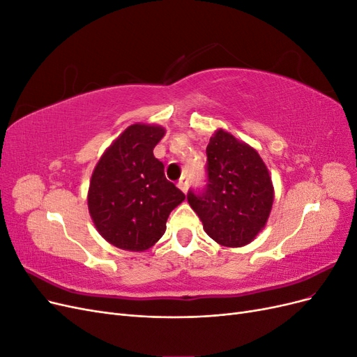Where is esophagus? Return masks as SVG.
<instances>
[{
	"label": "esophagus",
	"mask_w": 357,
	"mask_h": 357,
	"mask_svg": "<svg viewBox=\"0 0 357 357\" xmlns=\"http://www.w3.org/2000/svg\"><path fill=\"white\" fill-rule=\"evenodd\" d=\"M177 185H178V188L183 190V192H188V189H189V178L186 177V176H183L180 180H178V183H177Z\"/></svg>",
	"instance_id": "1"
}]
</instances>
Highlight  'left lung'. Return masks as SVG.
<instances>
[{
    "instance_id": "left-lung-1",
    "label": "left lung",
    "mask_w": 357,
    "mask_h": 357,
    "mask_svg": "<svg viewBox=\"0 0 357 357\" xmlns=\"http://www.w3.org/2000/svg\"><path fill=\"white\" fill-rule=\"evenodd\" d=\"M207 185L189 190L188 201L204 231L225 247L255 240L274 201L271 177L256 150L219 129L207 146Z\"/></svg>"
}]
</instances>
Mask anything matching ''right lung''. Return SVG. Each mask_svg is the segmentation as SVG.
I'll list each match as a JSON object with an SVG mask.
<instances>
[{
	"mask_svg": "<svg viewBox=\"0 0 357 357\" xmlns=\"http://www.w3.org/2000/svg\"><path fill=\"white\" fill-rule=\"evenodd\" d=\"M160 126L135 123L105 150L91 178L88 205L96 229L113 245L143 252L164 235L167 219L186 195L167 180L153 149Z\"/></svg>",
	"mask_w": 357,
	"mask_h": 357,
	"instance_id": "right-lung-1",
	"label": "right lung"
}]
</instances>
